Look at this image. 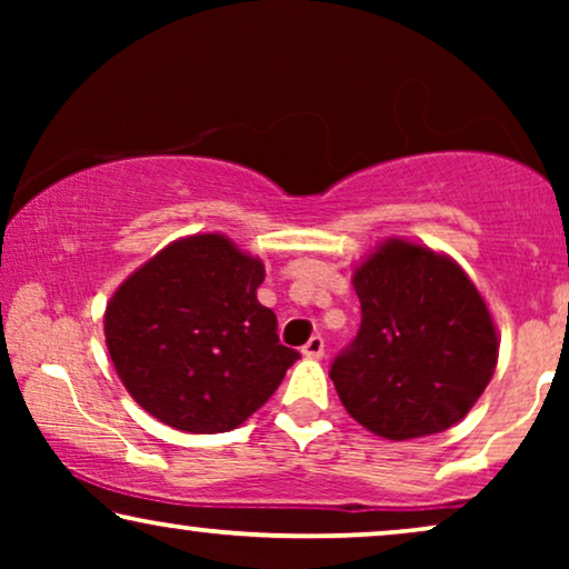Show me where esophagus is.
Instances as JSON below:
<instances>
[{
	"mask_svg": "<svg viewBox=\"0 0 569 569\" xmlns=\"http://www.w3.org/2000/svg\"><path fill=\"white\" fill-rule=\"evenodd\" d=\"M302 355H306L308 360H321V357H323V339L321 337H310L308 345L302 347Z\"/></svg>",
	"mask_w": 569,
	"mask_h": 569,
	"instance_id": "esophagus-1",
	"label": "esophagus"
}]
</instances>
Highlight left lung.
<instances>
[{
    "mask_svg": "<svg viewBox=\"0 0 569 569\" xmlns=\"http://www.w3.org/2000/svg\"><path fill=\"white\" fill-rule=\"evenodd\" d=\"M355 292L360 331L329 370L349 417L388 440L461 422L497 365L492 316L466 271L388 240L357 267Z\"/></svg>",
    "mask_w": 569,
    "mask_h": 569,
    "instance_id": "obj_1",
    "label": "left lung"
}]
</instances>
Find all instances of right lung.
Masks as SVG:
<instances>
[{
	"instance_id": "right-lung-1",
	"label": "right lung",
	"mask_w": 569,
	"mask_h": 569,
	"mask_svg": "<svg viewBox=\"0 0 569 569\" xmlns=\"http://www.w3.org/2000/svg\"><path fill=\"white\" fill-rule=\"evenodd\" d=\"M263 263L222 236L176 240L106 308V345L134 401L183 432H228L282 383L300 352L256 300Z\"/></svg>"
}]
</instances>
